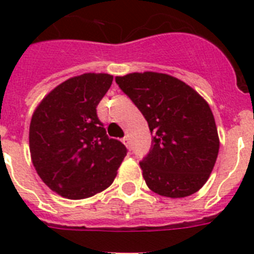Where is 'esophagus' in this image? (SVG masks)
Listing matches in <instances>:
<instances>
[{
	"label": "esophagus",
	"instance_id": "obj_1",
	"mask_svg": "<svg viewBox=\"0 0 254 254\" xmlns=\"http://www.w3.org/2000/svg\"><path fill=\"white\" fill-rule=\"evenodd\" d=\"M122 142L125 143L126 146L128 147V146H129V138H128V136H125V137L122 138Z\"/></svg>",
	"mask_w": 254,
	"mask_h": 254
}]
</instances>
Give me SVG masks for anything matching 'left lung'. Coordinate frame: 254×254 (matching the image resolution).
I'll list each match as a JSON object with an SVG mask.
<instances>
[{
	"mask_svg": "<svg viewBox=\"0 0 254 254\" xmlns=\"http://www.w3.org/2000/svg\"><path fill=\"white\" fill-rule=\"evenodd\" d=\"M147 121L151 149L140 167L147 187L164 197L196 193L216 163L220 141L210 105L190 85L167 73L117 76Z\"/></svg>",
	"mask_w": 254,
	"mask_h": 254,
	"instance_id": "obj_1",
	"label": "left lung"
}]
</instances>
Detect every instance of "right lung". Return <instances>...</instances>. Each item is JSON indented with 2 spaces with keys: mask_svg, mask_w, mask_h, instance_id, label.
<instances>
[{
  "mask_svg": "<svg viewBox=\"0 0 254 254\" xmlns=\"http://www.w3.org/2000/svg\"><path fill=\"white\" fill-rule=\"evenodd\" d=\"M113 76L84 73L56 86L33 113L31 161L42 181L69 199L99 193L113 183L127 149L109 138L96 107Z\"/></svg>",
  "mask_w": 254,
  "mask_h": 254,
  "instance_id": "obj_1",
  "label": "right lung"
}]
</instances>
